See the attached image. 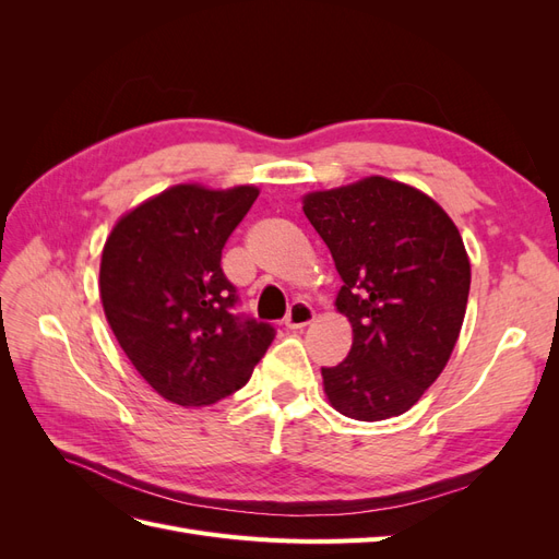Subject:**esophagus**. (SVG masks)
Here are the masks:
<instances>
[{"label": "esophagus", "mask_w": 559, "mask_h": 559, "mask_svg": "<svg viewBox=\"0 0 559 559\" xmlns=\"http://www.w3.org/2000/svg\"><path fill=\"white\" fill-rule=\"evenodd\" d=\"M312 319H314L312 306H308L306 300H296L289 308V314H286L284 324H286V329H302V326H308Z\"/></svg>", "instance_id": "34e87169"}]
</instances>
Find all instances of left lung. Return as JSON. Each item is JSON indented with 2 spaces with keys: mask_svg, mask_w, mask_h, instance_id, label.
Wrapping results in <instances>:
<instances>
[{
  "mask_svg": "<svg viewBox=\"0 0 559 559\" xmlns=\"http://www.w3.org/2000/svg\"><path fill=\"white\" fill-rule=\"evenodd\" d=\"M302 212L343 280L347 359L321 368L333 408L352 419L403 415L441 376L466 314L471 263L452 218L421 191L368 177L310 193Z\"/></svg>",
  "mask_w": 559,
  "mask_h": 559,
  "instance_id": "obj_1",
  "label": "left lung"
}]
</instances>
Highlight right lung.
<instances>
[{
	"label": "right lung",
	"mask_w": 559,
	"mask_h": 559,
	"mask_svg": "<svg viewBox=\"0 0 559 559\" xmlns=\"http://www.w3.org/2000/svg\"><path fill=\"white\" fill-rule=\"evenodd\" d=\"M259 198L253 186L181 183L126 214L107 238L99 296L132 366L177 405H210L247 384L275 329L235 312L222 249Z\"/></svg>",
	"instance_id": "right-lung-1"
}]
</instances>
